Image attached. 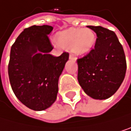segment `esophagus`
<instances>
[{"label":"esophagus","instance_id":"34e87169","mask_svg":"<svg viewBox=\"0 0 131 131\" xmlns=\"http://www.w3.org/2000/svg\"><path fill=\"white\" fill-rule=\"evenodd\" d=\"M69 59L75 61V60H76V58L74 57V55H73V54H69Z\"/></svg>","mask_w":131,"mask_h":131}]
</instances>
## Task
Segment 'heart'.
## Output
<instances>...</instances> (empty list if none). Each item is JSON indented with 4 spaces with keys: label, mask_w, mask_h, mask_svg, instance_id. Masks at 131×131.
Returning <instances> with one entry per match:
<instances>
[{
    "label": "heart",
    "mask_w": 131,
    "mask_h": 131,
    "mask_svg": "<svg viewBox=\"0 0 131 131\" xmlns=\"http://www.w3.org/2000/svg\"><path fill=\"white\" fill-rule=\"evenodd\" d=\"M95 37L89 29L71 28L61 32L58 35L57 41L61 47L71 48L76 54H84L92 48Z\"/></svg>",
    "instance_id": "heart-1"
}]
</instances>
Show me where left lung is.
<instances>
[{"mask_svg": "<svg viewBox=\"0 0 131 131\" xmlns=\"http://www.w3.org/2000/svg\"><path fill=\"white\" fill-rule=\"evenodd\" d=\"M97 39L94 48L78 58V82L94 99H107L120 87L126 74L127 62L123 46L116 34L102 26H88Z\"/></svg>", "mask_w": 131, "mask_h": 131, "instance_id": "obj_1", "label": "left lung"}]
</instances>
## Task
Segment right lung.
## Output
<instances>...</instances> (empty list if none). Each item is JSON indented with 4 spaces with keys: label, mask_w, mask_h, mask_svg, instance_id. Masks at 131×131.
<instances>
[{
    "label": "right lung",
    "mask_w": 131,
    "mask_h": 131,
    "mask_svg": "<svg viewBox=\"0 0 131 131\" xmlns=\"http://www.w3.org/2000/svg\"><path fill=\"white\" fill-rule=\"evenodd\" d=\"M53 27L32 26L25 29L11 48L8 77L17 99L30 109L42 111L56 100L58 79L69 53L54 57L48 34Z\"/></svg>",
    "instance_id": "1"
}]
</instances>
